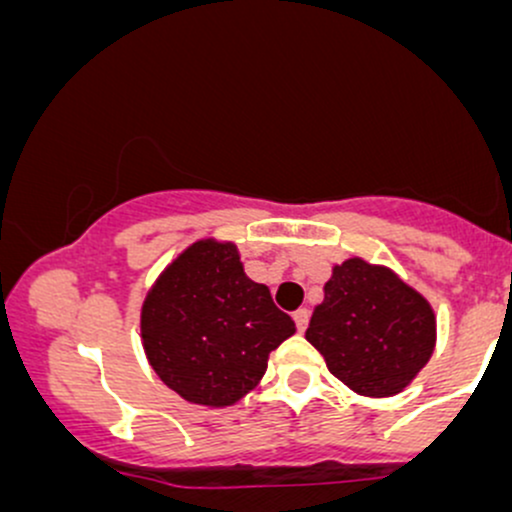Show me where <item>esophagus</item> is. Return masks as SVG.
Wrapping results in <instances>:
<instances>
[{
    "label": "esophagus",
    "instance_id": "34e87169",
    "mask_svg": "<svg viewBox=\"0 0 512 512\" xmlns=\"http://www.w3.org/2000/svg\"><path fill=\"white\" fill-rule=\"evenodd\" d=\"M308 320H310V310L308 308H298L296 313H293V322H296L298 332H305V327H308Z\"/></svg>",
    "mask_w": 512,
    "mask_h": 512
}]
</instances>
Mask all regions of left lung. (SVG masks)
<instances>
[{"label": "left lung", "mask_w": 512, "mask_h": 512, "mask_svg": "<svg viewBox=\"0 0 512 512\" xmlns=\"http://www.w3.org/2000/svg\"><path fill=\"white\" fill-rule=\"evenodd\" d=\"M305 339L358 395L390 397L431 358L436 320L431 305L395 274L354 257L334 267Z\"/></svg>", "instance_id": "left-lung-1"}]
</instances>
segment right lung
<instances>
[{
  "label": "right lung",
  "mask_w": 512,
  "mask_h": 512,
  "mask_svg": "<svg viewBox=\"0 0 512 512\" xmlns=\"http://www.w3.org/2000/svg\"><path fill=\"white\" fill-rule=\"evenodd\" d=\"M296 332L269 289L243 272L236 245L199 240L146 296L142 337L158 378L182 399L228 407L260 383L267 358Z\"/></svg>",
  "instance_id": "obj_1"
}]
</instances>
